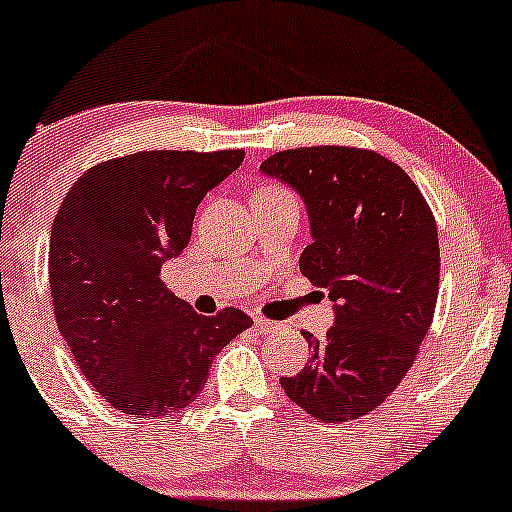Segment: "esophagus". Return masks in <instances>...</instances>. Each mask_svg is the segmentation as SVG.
<instances>
[{
    "label": "esophagus",
    "instance_id": "1",
    "mask_svg": "<svg viewBox=\"0 0 512 512\" xmlns=\"http://www.w3.org/2000/svg\"><path fill=\"white\" fill-rule=\"evenodd\" d=\"M252 322H255L257 329H262V331H269V329H274V322H269V319H264V317H260V315H255V317H252Z\"/></svg>",
    "mask_w": 512,
    "mask_h": 512
}]
</instances>
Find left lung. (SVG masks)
Segmentation results:
<instances>
[{
	"label": "left lung",
	"mask_w": 512,
	"mask_h": 512,
	"mask_svg": "<svg viewBox=\"0 0 512 512\" xmlns=\"http://www.w3.org/2000/svg\"><path fill=\"white\" fill-rule=\"evenodd\" d=\"M262 174L303 197L312 243L300 272L329 291L336 322L307 334L310 365L286 396L322 422H348L389 398L434 319L439 233L415 181L379 152L317 145L276 152Z\"/></svg>",
	"instance_id": "1"
}]
</instances>
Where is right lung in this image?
<instances>
[{
    "mask_svg": "<svg viewBox=\"0 0 512 512\" xmlns=\"http://www.w3.org/2000/svg\"><path fill=\"white\" fill-rule=\"evenodd\" d=\"M243 150H152L109 159L73 183L49 236L57 326L97 393L131 417L162 420L205 386L214 355L252 319L202 317L166 288L195 209L243 162Z\"/></svg>",
    "mask_w": 512,
    "mask_h": 512,
    "instance_id": "1",
    "label": "right lung"
}]
</instances>
